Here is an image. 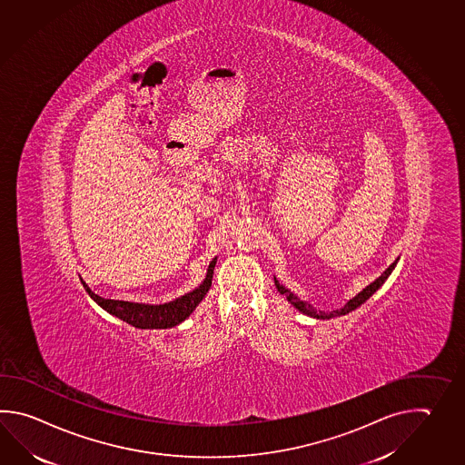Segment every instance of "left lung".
Instances as JSON below:
<instances>
[{"instance_id": "obj_1", "label": "left lung", "mask_w": 465, "mask_h": 465, "mask_svg": "<svg viewBox=\"0 0 465 465\" xmlns=\"http://www.w3.org/2000/svg\"><path fill=\"white\" fill-rule=\"evenodd\" d=\"M398 260H396L392 265L389 266L388 270H386V272H384V273H382V275H381L378 280H374V282H372L370 286H366V288H364L361 293L356 294V296H354L352 300H350L348 303L344 304L342 308H340V310H334V312H331V313L318 312V310L313 308L312 304H308L306 302L298 300V298H296L293 293H290V292L284 288L283 284L278 283V280L275 278L276 290H278V292H280L282 294H286L288 302L293 304L296 310H300L302 313L308 314V316H313V318H318V320H330V318H334V316H341V314L350 313V312L356 310L358 306H361V304L364 303L366 300H370L371 296H372V294L376 293V292L380 290L381 286H382V283L388 280V276L392 273V270H394L396 265H398Z\"/></svg>"}]
</instances>
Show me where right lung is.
<instances>
[{
  "label": "right lung",
  "instance_id": "add662e5",
  "mask_svg": "<svg viewBox=\"0 0 465 465\" xmlns=\"http://www.w3.org/2000/svg\"><path fill=\"white\" fill-rule=\"evenodd\" d=\"M217 263V258L212 260V263L207 270V276L203 283L193 292L183 294L181 298L173 300L171 303L165 304H141L129 303V302H119V300H105L99 294L93 293L91 288L81 280L85 292L99 304L107 313L114 314L119 320L133 324L135 328L143 330H165L177 326L179 322L189 318L190 313L197 308V304L203 300V296L212 286V276H213V268Z\"/></svg>",
  "mask_w": 465,
  "mask_h": 465
}]
</instances>
